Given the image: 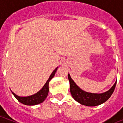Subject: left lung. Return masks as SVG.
<instances>
[{
  "label": "left lung",
  "mask_w": 123,
  "mask_h": 123,
  "mask_svg": "<svg viewBox=\"0 0 123 123\" xmlns=\"http://www.w3.org/2000/svg\"><path fill=\"white\" fill-rule=\"evenodd\" d=\"M68 80L70 82V90L72 98L78 103L86 106L93 107L105 103L111 96L116 86V83L108 91L101 93H93L85 92L80 88L74 82L68 74Z\"/></svg>",
  "instance_id": "8db88e82"
}]
</instances>
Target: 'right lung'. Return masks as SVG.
Here are the masks:
<instances>
[{
	"instance_id": "1",
	"label": "right lung",
	"mask_w": 123,
	"mask_h": 123,
	"mask_svg": "<svg viewBox=\"0 0 123 123\" xmlns=\"http://www.w3.org/2000/svg\"><path fill=\"white\" fill-rule=\"evenodd\" d=\"M58 67L56 69L53 71L51 73V76H49L47 81L46 82L45 84L43 86V87L37 93H36L33 95H30V96H26V97H22L19 95L15 94L12 91H11L12 94L14 95V97L18 99V101H20V103H23L26 105H35L39 103H42L43 101L45 100L47 96L48 95L49 93V83L51 81V80L54 77V76L55 74V73L57 71Z\"/></svg>"
}]
</instances>
